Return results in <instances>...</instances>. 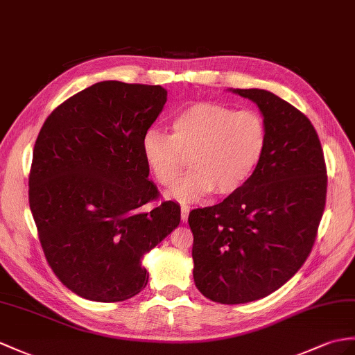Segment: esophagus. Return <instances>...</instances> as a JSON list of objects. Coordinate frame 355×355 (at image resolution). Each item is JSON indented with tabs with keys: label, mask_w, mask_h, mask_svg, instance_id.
I'll list each match as a JSON object with an SVG mask.
<instances>
[{
	"label": "esophagus",
	"mask_w": 355,
	"mask_h": 355,
	"mask_svg": "<svg viewBox=\"0 0 355 355\" xmlns=\"http://www.w3.org/2000/svg\"><path fill=\"white\" fill-rule=\"evenodd\" d=\"M188 214H189V207L187 205H182L180 206V220H182V223H187L188 220Z\"/></svg>",
	"instance_id": "34e87169"
}]
</instances>
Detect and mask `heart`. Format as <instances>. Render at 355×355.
I'll use <instances>...</instances> for the list:
<instances>
[{
    "label": "heart",
    "mask_w": 355,
    "mask_h": 355,
    "mask_svg": "<svg viewBox=\"0 0 355 355\" xmlns=\"http://www.w3.org/2000/svg\"><path fill=\"white\" fill-rule=\"evenodd\" d=\"M171 134L150 128L141 155L157 184L171 188L185 168L194 170L173 191L179 200L207 193L229 196L243 188L261 164L268 143L265 119L256 111L197 102L173 116Z\"/></svg>",
    "instance_id": "obj_1"
}]
</instances>
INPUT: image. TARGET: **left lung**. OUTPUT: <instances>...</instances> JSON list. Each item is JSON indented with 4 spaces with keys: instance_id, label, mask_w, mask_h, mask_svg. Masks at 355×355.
I'll return each mask as SVG.
<instances>
[{
    "instance_id": "obj_1",
    "label": "left lung",
    "mask_w": 355,
    "mask_h": 355,
    "mask_svg": "<svg viewBox=\"0 0 355 355\" xmlns=\"http://www.w3.org/2000/svg\"><path fill=\"white\" fill-rule=\"evenodd\" d=\"M235 93L262 111L263 158L243 188L188 217L196 286L221 304L261 300L293 277L312 252L327 198V166L312 122L271 92Z\"/></svg>"
}]
</instances>
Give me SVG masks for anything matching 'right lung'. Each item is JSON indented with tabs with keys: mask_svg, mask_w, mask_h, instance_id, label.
Here are the masks:
<instances>
[{
	"mask_svg": "<svg viewBox=\"0 0 355 355\" xmlns=\"http://www.w3.org/2000/svg\"><path fill=\"white\" fill-rule=\"evenodd\" d=\"M167 101L159 85L102 81L51 112L33 150L28 202L43 254L67 289L92 301L137 295L141 257L178 227L180 207L158 200L141 138Z\"/></svg>",
	"mask_w": 355,
	"mask_h": 355,
	"instance_id": "1",
	"label": "right lung"
}]
</instances>
